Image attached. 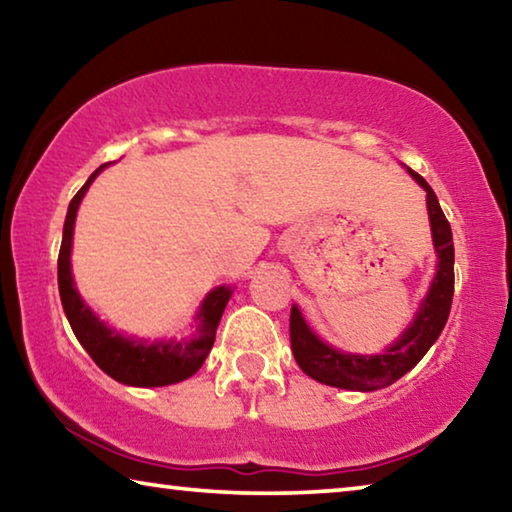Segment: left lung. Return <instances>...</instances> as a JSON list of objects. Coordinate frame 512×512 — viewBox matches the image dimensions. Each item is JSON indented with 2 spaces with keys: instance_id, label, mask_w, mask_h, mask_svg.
I'll return each instance as SVG.
<instances>
[{
  "instance_id": "1",
  "label": "left lung",
  "mask_w": 512,
  "mask_h": 512,
  "mask_svg": "<svg viewBox=\"0 0 512 512\" xmlns=\"http://www.w3.org/2000/svg\"><path fill=\"white\" fill-rule=\"evenodd\" d=\"M409 173L415 178V183L427 192L431 239L438 255L436 275H433L431 287L427 296L422 298L420 309L415 311L409 327L381 354H354L332 348V345L325 343L307 325L305 316L293 305L289 323L293 357H296L302 372L311 379L320 381V384L361 393L391 386L393 381L404 377L406 372L415 368V363L429 352L447 323L454 298L452 228H449V221L445 219L443 210H440L438 198L433 194L427 180L411 169Z\"/></svg>"
}]
</instances>
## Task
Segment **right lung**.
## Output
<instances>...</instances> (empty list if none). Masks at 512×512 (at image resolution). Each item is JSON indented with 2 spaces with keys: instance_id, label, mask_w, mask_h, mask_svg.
<instances>
[{
  "instance_id": "obj_1",
  "label": "right lung",
  "mask_w": 512,
  "mask_h": 512,
  "mask_svg": "<svg viewBox=\"0 0 512 512\" xmlns=\"http://www.w3.org/2000/svg\"><path fill=\"white\" fill-rule=\"evenodd\" d=\"M108 164L92 173L76 196L67 207L65 228H63V244H60L58 253V291L60 302H63L65 316L72 325V332L76 339L90 354L92 361L112 377L119 384L126 386H140V388H155V386H169L178 384L203 366L207 354H210L216 327L223 316V309L228 305L232 296L230 287H216L203 298L201 307L196 311V332L185 339H158L146 341L135 339V336H126L117 332V329L108 327L103 320L94 314L90 305H85L79 289H76L72 277V239H74V223L76 212L83 201L85 192H88L94 178L106 169Z\"/></svg>"
}]
</instances>
